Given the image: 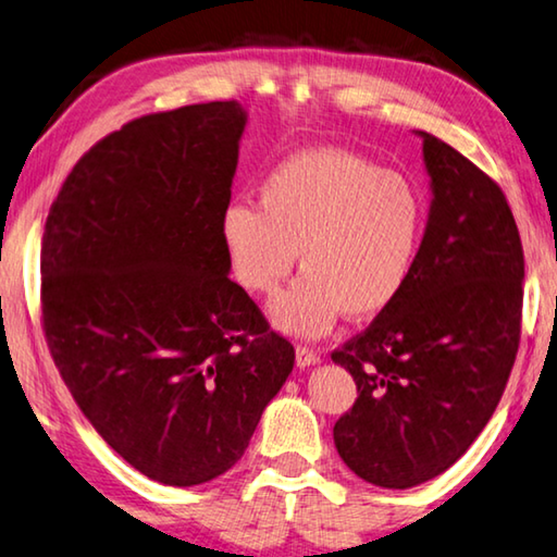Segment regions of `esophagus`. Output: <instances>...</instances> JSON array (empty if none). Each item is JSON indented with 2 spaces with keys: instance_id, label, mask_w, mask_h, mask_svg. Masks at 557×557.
Segmentation results:
<instances>
[{
  "instance_id": "esophagus-1",
  "label": "esophagus",
  "mask_w": 557,
  "mask_h": 557,
  "mask_svg": "<svg viewBox=\"0 0 557 557\" xmlns=\"http://www.w3.org/2000/svg\"><path fill=\"white\" fill-rule=\"evenodd\" d=\"M321 361V354L313 348H306V346H298L296 348V366L298 368H308V366H315Z\"/></svg>"
}]
</instances>
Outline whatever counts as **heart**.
<instances>
[{
	"mask_svg": "<svg viewBox=\"0 0 557 557\" xmlns=\"http://www.w3.org/2000/svg\"><path fill=\"white\" fill-rule=\"evenodd\" d=\"M428 226L423 191L361 153L313 147L286 157L259 186V207L228 203L221 242L238 284L273 296L296 269L306 276L271 306L290 336L315 338L346 311L371 319L413 278Z\"/></svg>",
	"mask_w": 557,
	"mask_h": 557,
	"instance_id": "1",
	"label": "heart"
}]
</instances>
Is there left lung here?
Masks as SVG:
<instances>
[{
	"instance_id": "8db88e82",
	"label": "left lung",
	"mask_w": 557,
	"mask_h": 557,
	"mask_svg": "<svg viewBox=\"0 0 557 557\" xmlns=\"http://www.w3.org/2000/svg\"><path fill=\"white\" fill-rule=\"evenodd\" d=\"M418 136L433 199L413 278L331 354L358 388L333 425L338 456L396 491L448 470L491 421L516 363L525 278L500 186L446 141Z\"/></svg>"
}]
</instances>
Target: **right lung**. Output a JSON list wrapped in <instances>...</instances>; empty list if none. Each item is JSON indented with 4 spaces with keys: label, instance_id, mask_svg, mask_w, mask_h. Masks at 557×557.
I'll list each match as a JSON object with an SVG mask.
<instances>
[{
    "label": "right lung",
    "instance_id": "obj_1",
    "mask_svg": "<svg viewBox=\"0 0 557 557\" xmlns=\"http://www.w3.org/2000/svg\"><path fill=\"white\" fill-rule=\"evenodd\" d=\"M246 122L209 101L124 124L76 161L41 238L51 358L101 438L164 485L226 473L294 371L221 242Z\"/></svg>",
    "mask_w": 557,
    "mask_h": 557
}]
</instances>
